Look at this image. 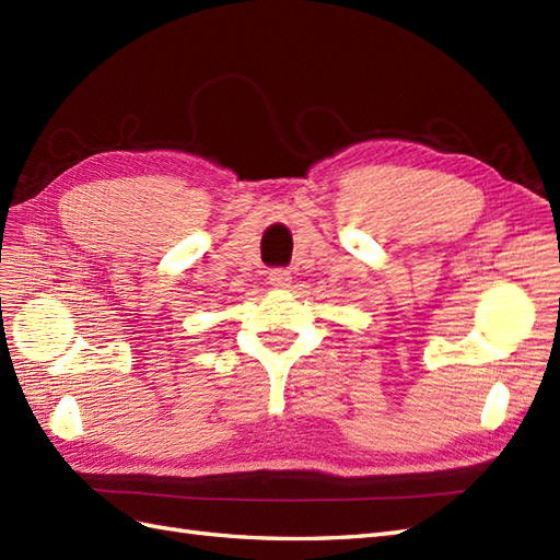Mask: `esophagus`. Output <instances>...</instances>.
Returning a JSON list of instances; mask_svg holds the SVG:
<instances>
[{
    "label": "esophagus",
    "mask_w": 560,
    "mask_h": 560,
    "mask_svg": "<svg viewBox=\"0 0 560 560\" xmlns=\"http://www.w3.org/2000/svg\"><path fill=\"white\" fill-rule=\"evenodd\" d=\"M269 283L275 285V289H289L291 271L289 269H271L269 271Z\"/></svg>",
    "instance_id": "34e87169"
}]
</instances>
